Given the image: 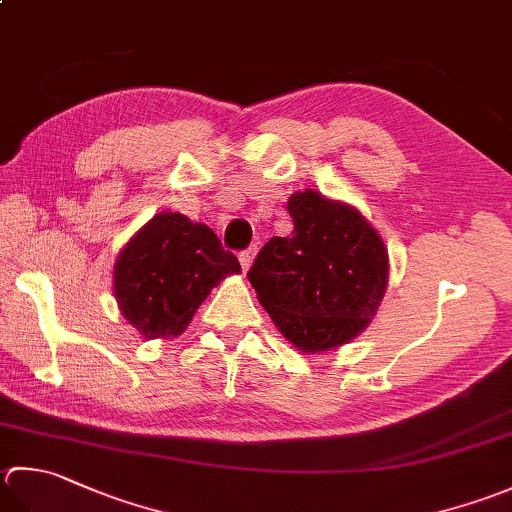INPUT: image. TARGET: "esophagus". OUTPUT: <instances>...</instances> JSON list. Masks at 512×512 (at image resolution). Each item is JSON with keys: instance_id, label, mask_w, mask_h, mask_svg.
I'll return each instance as SVG.
<instances>
[{"instance_id": "1", "label": "esophagus", "mask_w": 512, "mask_h": 512, "mask_svg": "<svg viewBox=\"0 0 512 512\" xmlns=\"http://www.w3.org/2000/svg\"><path fill=\"white\" fill-rule=\"evenodd\" d=\"M255 255H257V248H248V250H242V253H239V262H242L244 270H248L250 266H253Z\"/></svg>"}]
</instances>
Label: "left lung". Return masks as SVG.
I'll use <instances>...</instances> for the list:
<instances>
[{
	"label": "left lung",
	"instance_id": "1",
	"mask_svg": "<svg viewBox=\"0 0 512 512\" xmlns=\"http://www.w3.org/2000/svg\"><path fill=\"white\" fill-rule=\"evenodd\" d=\"M288 213L293 235L259 250L248 282L290 344L326 353L373 322L388 288V248L355 206L319 190L290 195Z\"/></svg>",
	"mask_w": 512,
	"mask_h": 512
}]
</instances>
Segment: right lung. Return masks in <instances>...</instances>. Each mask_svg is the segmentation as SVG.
Instances as JSON below:
<instances>
[{"label": "right lung", "mask_w": 512, "mask_h": 512, "mask_svg": "<svg viewBox=\"0 0 512 512\" xmlns=\"http://www.w3.org/2000/svg\"><path fill=\"white\" fill-rule=\"evenodd\" d=\"M239 273L237 257L206 224L162 210L119 250L113 293L139 335L168 339L184 333L210 290Z\"/></svg>", "instance_id": "1"}]
</instances>
